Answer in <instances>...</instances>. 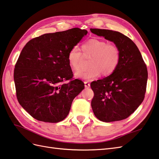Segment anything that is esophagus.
Listing matches in <instances>:
<instances>
[{
    "instance_id": "obj_1",
    "label": "esophagus",
    "mask_w": 159,
    "mask_h": 159,
    "mask_svg": "<svg viewBox=\"0 0 159 159\" xmlns=\"http://www.w3.org/2000/svg\"><path fill=\"white\" fill-rule=\"evenodd\" d=\"M84 87H85L86 88H89L90 87V83H89L88 81H84Z\"/></svg>"
}]
</instances>
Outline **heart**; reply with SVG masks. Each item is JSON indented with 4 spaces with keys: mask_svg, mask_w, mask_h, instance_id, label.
I'll return each mask as SVG.
<instances>
[{
    "mask_svg": "<svg viewBox=\"0 0 159 159\" xmlns=\"http://www.w3.org/2000/svg\"><path fill=\"white\" fill-rule=\"evenodd\" d=\"M80 49L84 57H91L89 61V68L77 72L76 78L86 80L95 79L102 74L108 76L113 74L120 60V51L116 45L110 44L106 40L91 39L83 43ZM68 64L75 71H79L82 66L83 57L80 50L76 47L68 51Z\"/></svg>",
    "mask_w": 159,
    "mask_h": 159,
    "instance_id": "1",
    "label": "heart"
}]
</instances>
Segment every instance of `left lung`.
I'll list each match as a JSON object with an SVG mask.
<instances>
[{
	"label": "left lung",
	"mask_w": 159,
	"mask_h": 159,
	"mask_svg": "<svg viewBox=\"0 0 159 159\" xmlns=\"http://www.w3.org/2000/svg\"><path fill=\"white\" fill-rule=\"evenodd\" d=\"M90 30L114 42L120 51V63L115 72L90 84L94 93L92 110L99 120L106 123L127 119L144 99L146 65L138 47L127 36L110 30L91 28Z\"/></svg>",
	"instance_id": "8db88e82"
}]
</instances>
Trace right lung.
I'll return each instance as SVG.
<instances>
[{
	"label": "right lung",
	"instance_id": "obj_1",
	"mask_svg": "<svg viewBox=\"0 0 159 159\" xmlns=\"http://www.w3.org/2000/svg\"><path fill=\"white\" fill-rule=\"evenodd\" d=\"M87 34L79 28L48 33L31 39L23 48L14 69L16 96L34 119L58 123L68 116L73 99L84 85L73 79L67 55Z\"/></svg>",
	"mask_w": 159,
	"mask_h": 159
}]
</instances>
